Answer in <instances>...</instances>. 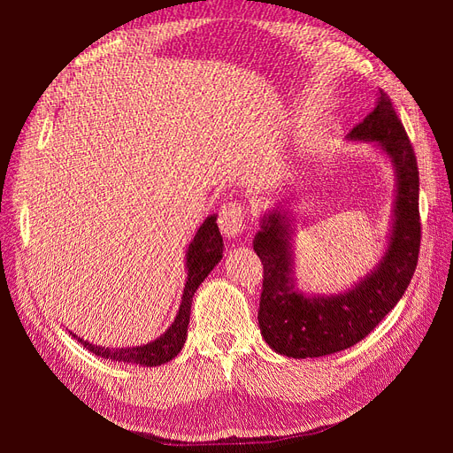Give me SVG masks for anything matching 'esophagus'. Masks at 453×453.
Masks as SVG:
<instances>
[{"instance_id": "1", "label": "esophagus", "mask_w": 453, "mask_h": 453, "mask_svg": "<svg viewBox=\"0 0 453 453\" xmlns=\"http://www.w3.org/2000/svg\"><path fill=\"white\" fill-rule=\"evenodd\" d=\"M243 217H245L243 203L236 200L228 202L223 205L221 211H219V219H217L219 228H221L225 236L234 238L243 230Z\"/></svg>"}]
</instances>
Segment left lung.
<instances>
[{"label":"left lung","instance_id":"8db88e82","mask_svg":"<svg viewBox=\"0 0 453 453\" xmlns=\"http://www.w3.org/2000/svg\"><path fill=\"white\" fill-rule=\"evenodd\" d=\"M349 138L376 142L395 164L399 193L393 236L376 272L353 289L331 296H304L293 289L287 217L278 210L265 215L253 240V250L265 268L258 326L266 344L287 357H323L357 344L403 298L418 266L421 242L418 160L386 92L380 90L376 107L351 130Z\"/></svg>","mask_w":453,"mask_h":453}]
</instances>
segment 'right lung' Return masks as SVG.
<instances>
[{"label":"right lung","mask_w":453,"mask_h":453,"mask_svg":"<svg viewBox=\"0 0 453 453\" xmlns=\"http://www.w3.org/2000/svg\"><path fill=\"white\" fill-rule=\"evenodd\" d=\"M223 257V236L217 226V217L211 215L203 221L198 228L195 240L190 242L187 251V283L181 298L180 311L172 323V326L155 342H149L145 346L135 348H119V349H107L100 346H92L83 338H75L83 344L88 351L104 359H111L119 363H134V365H145V366H158L162 363L172 361L177 353L181 351L185 340H187V326L190 319V304H193V296L198 289V285L208 278V273Z\"/></svg>","instance_id":"right-lung-1"}]
</instances>
